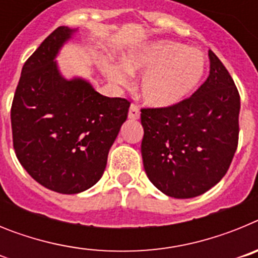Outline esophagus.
<instances>
[{"instance_id": "obj_1", "label": "esophagus", "mask_w": 258, "mask_h": 258, "mask_svg": "<svg viewBox=\"0 0 258 258\" xmlns=\"http://www.w3.org/2000/svg\"><path fill=\"white\" fill-rule=\"evenodd\" d=\"M140 107L137 106V104L132 103L131 108H129V113H127V116H129V118H133V120H137V118H140Z\"/></svg>"}]
</instances>
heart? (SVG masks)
I'll return each instance as SVG.
<instances>
[{"label": "heart", "instance_id": "heart-1", "mask_svg": "<svg viewBox=\"0 0 258 258\" xmlns=\"http://www.w3.org/2000/svg\"><path fill=\"white\" fill-rule=\"evenodd\" d=\"M206 56L195 47L161 40L126 52L121 64H107L111 81L126 85L131 75L143 74L140 93L152 107L179 103L195 90L206 72Z\"/></svg>", "mask_w": 258, "mask_h": 258}]
</instances>
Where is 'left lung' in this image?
Returning a JSON list of instances; mask_svg holds the SVG:
<instances>
[{"instance_id": "obj_1", "label": "left lung", "mask_w": 258, "mask_h": 258, "mask_svg": "<svg viewBox=\"0 0 258 258\" xmlns=\"http://www.w3.org/2000/svg\"><path fill=\"white\" fill-rule=\"evenodd\" d=\"M206 83L169 107L141 109L143 166L161 192L199 197L229 170L239 141L240 95L229 71L209 50Z\"/></svg>"}]
</instances>
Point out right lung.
<instances>
[{"label":"right lung","instance_id":"add662e5","mask_svg":"<svg viewBox=\"0 0 258 258\" xmlns=\"http://www.w3.org/2000/svg\"><path fill=\"white\" fill-rule=\"evenodd\" d=\"M75 29L58 27L26 60L11 104L13 145L32 178L49 190L77 194L94 186L131 102L67 81L54 61Z\"/></svg>","mask_w":258,"mask_h":258}]
</instances>
